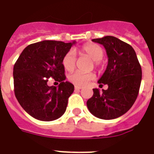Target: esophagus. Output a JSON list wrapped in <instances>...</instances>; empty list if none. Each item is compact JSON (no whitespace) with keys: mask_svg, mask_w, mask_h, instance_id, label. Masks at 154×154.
<instances>
[{"mask_svg":"<svg viewBox=\"0 0 154 154\" xmlns=\"http://www.w3.org/2000/svg\"><path fill=\"white\" fill-rule=\"evenodd\" d=\"M82 88V87L81 86H78V85H75V90H80Z\"/></svg>","mask_w":154,"mask_h":154,"instance_id":"esophagus-1","label":"esophagus"}]
</instances>
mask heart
<instances>
[{
  "instance_id": "1",
  "label": "heart",
  "mask_w": 154,
  "mask_h": 154,
  "mask_svg": "<svg viewBox=\"0 0 154 154\" xmlns=\"http://www.w3.org/2000/svg\"><path fill=\"white\" fill-rule=\"evenodd\" d=\"M81 52L83 54L93 60L95 66L100 65V60L103 58L104 51L103 49L97 44H87L82 47ZM75 53L74 50H69L66 53L63 58V65L65 69L67 71H72L75 66ZM95 75L92 72H82L80 71H76L72 73L69 76V80L72 83L78 86H82L88 84L91 80L94 79Z\"/></svg>"
}]
</instances>
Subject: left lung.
I'll return each instance as SVG.
<instances>
[{
  "label": "left lung",
  "mask_w": 154,
  "mask_h": 154,
  "mask_svg": "<svg viewBox=\"0 0 154 154\" xmlns=\"http://www.w3.org/2000/svg\"><path fill=\"white\" fill-rule=\"evenodd\" d=\"M92 41L104 46L108 58L106 70L98 81L108 85L100 91L93 88L92 97L87 107L96 118L111 120L119 118L131 108L137 98L142 79V70L136 53L131 45L111 36Z\"/></svg>",
  "instance_id": "1"
}]
</instances>
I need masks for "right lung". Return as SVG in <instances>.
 Instances as JSON below:
<instances>
[{"label": "right lung", "mask_w": 154, "mask_h": 154, "mask_svg": "<svg viewBox=\"0 0 154 154\" xmlns=\"http://www.w3.org/2000/svg\"><path fill=\"white\" fill-rule=\"evenodd\" d=\"M75 43L43 40L27 46L20 55L13 72L14 94L33 118L51 121L66 111L74 85L65 82L63 58ZM50 77L60 82L58 87L48 85Z\"/></svg>", "instance_id": "right-lung-1"}]
</instances>
